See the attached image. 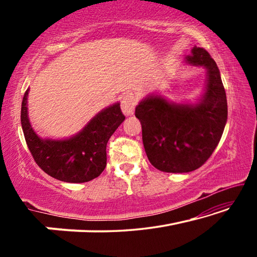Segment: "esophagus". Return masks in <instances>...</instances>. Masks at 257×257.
Listing matches in <instances>:
<instances>
[{
    "label": "esophagus",
    "instance_id": "1",
    "mask_svg": "<svg viewBox=\"0 0 257 257\" xmlns=\"http://www.w3.org/2000/svg\"><path fill=\"white\" fill-rule=\"evenodd\" d=\"M137 105V96L132 92H127L123 94L122 99H121V108L125 115L133 114L135 107Z\"/></svg>",
    "mask_w": 257,
    "mask_h": 257
}]
</instances>
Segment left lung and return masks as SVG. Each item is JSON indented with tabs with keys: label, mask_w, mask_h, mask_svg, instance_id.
Wrapping results in <instances>:
<instances>
[{
	"label": "left lung",
	"mask_w": 257,
	"mask_h": 257,
	"mask_svg": "<svg viewBox=\"0 0 257 257\" xmlns=\"http://www.w3.org/2000/svg\"><path fill=\"white\" fill-rule=\"evenodd\" d=\"M186 62L207 69L206 92L201 102L172 104L150 95L135 111L142 123L147 158L163 172H190L202 167L219 144L227 122V96L215 61L205 49L195 46Z\"/></svg>",
	"instance_id": "8db88e82"
}]
</instances>
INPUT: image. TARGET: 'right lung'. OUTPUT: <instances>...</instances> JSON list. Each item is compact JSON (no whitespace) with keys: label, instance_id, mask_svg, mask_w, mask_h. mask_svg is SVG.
Instances as JSON below:
<instances>
[{"label":"right lung","instance_id":"right-lung-1","mask_svg":"<svg viewBox=\"0 0 257 257\" xmlns=\"http://www.w3.org/2000/svg\"><path fill=\"white\" fill-rule=\"evenodd\" d=\"M28 89L21 104V125L35 162L43 171L64 182H86L97 178L106 167V144L125 116L120 104H113L90 120L81 132L64 141L42 139L29 123Z\"/></svg>","mask_w":257,"mask_h":257}]
</instances>
